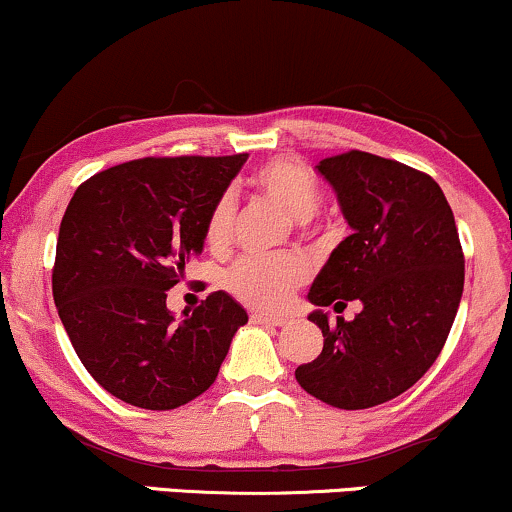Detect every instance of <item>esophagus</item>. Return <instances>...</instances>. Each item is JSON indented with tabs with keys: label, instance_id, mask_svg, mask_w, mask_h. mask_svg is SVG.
<instances>
[{
	"label": "esophagus",
	"instance_id": "obj_1",
	"mask_svg": "<svg viewBox=\"0 0 512 512\" xmlns=\"http://www.w3.org/2000/svg\"><path fill=\"white\" fill-rule=\"evenodd\" d=\"M251 321L261 323V326L282 328V326H287V323H290V318H285V316H268V314H254V316H251Z\"/></svg>",
	"mask_w": 512,
	"mask_h": 512
}]
</instances>
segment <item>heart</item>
<instances>
[{
	"instance_id": "b5f03b06",
	"label": "heart",
	"mask_w": 512,
	"mask_h": 512,
	"mask_svg": "<svg viewBox=\"0 0 512 512\" xmlns=\"http://www.w3.org/2000/svg\"><path fill=\"white\" fill-rule=\"evenodd\" d=\"M251 184L261 196L299 222L311 220L321 208V186L304 165L294 160H273L258 167ZM234 203L220 196L206 220V244L222 251L230 242ZM306 280V266L297 256H246L227 273L225 285L234 297L256 309L278 311L290 302V294Z\"/></svg>"
}]
</instances>
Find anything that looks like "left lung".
Here are the masks:
<instances>
[{
	"mask_svg": "<svg viewBox=\"0 0 512 512\" xmlns=\"http://www.w3.org/2000/svg\"><path fill=\"white\" fill-rule=\"evenodd\" d=\"M316 170L352 232L306 294L323 350L294 376L326 405L366 410L398 398L438 359L458 314L465 258L453 210L429 174L362 150L321 160ZM347 301L363 311L330 327L325 306Z\"/></svg>",
	"mask_w": 512,
	"mask_h": 512,
	"instance_id": "8db88e82",
	"label": "left lung"
}]
</instances>
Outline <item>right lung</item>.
<instances>
[{
	"label": "right lung",
	"mask_w": 512,
	"mask_h": 512,
	"mask_svg": "<svg viewBox=\"0 0 512 512\" xmlns=\"http://www.w3.org/2000/svg\"><path fill=\"white\" fill-rule=\"evenodd\" d=\"M246 155L143 158L93 174L59 225L52 294L88 374L114 398L174 410L213 386L249 321L227 292L174 318L167 292L201 256L215 201Z\"/></svg>",
	"instance_id": "right-lung-1"
}]
</instances>
